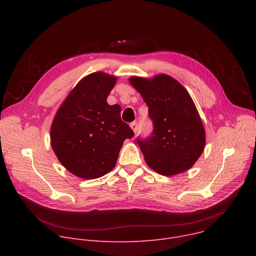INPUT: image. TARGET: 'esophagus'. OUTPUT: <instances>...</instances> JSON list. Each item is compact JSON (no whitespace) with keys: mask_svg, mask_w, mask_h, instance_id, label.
Instances as JSON below:
<instances>
[{"mask_svg":"<svg viewBox=\"0 0 256 256\" xmlns=\"http://www.w3.org/2000/svg\"><path fill=\"white\" fill-rule=\"evenodd\" d=\"M130 126L132 130H134V134H136V132H138V124H136V122H132Z\"/></svg>","mask_w":256,"mask_h":256,"instance_id":"esophagus-1","label":"esophagus"}]
</instances>
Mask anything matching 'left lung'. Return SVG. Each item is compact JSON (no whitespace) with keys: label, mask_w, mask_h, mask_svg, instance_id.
<instances>
[{"label":"left lung","mask_w":256,"mask_h":256,"mask_svg":"<svg viewBox=\"0 0 256 256\" xmlns=\"http://www.w3.org/2000/svg\"><path fill=\"white\" fill-rule=\"evenodd\" d=\"M130 83L149 107L153 122L152 134L136 138L148 166L165 176L192 168L204 149L206 132L186 89L165 74L132 77Z\"/></svg>","instance_id":"obj_1"}]
</instances>
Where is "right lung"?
<instances>
[{"mask_svg":"<svg viewBox=\"0 0 256 256\" xmlns=\"http://www.w3.org/2000/svg\"><path fill=\"white\" fill-rule=\"evenodd\" d=\"M116 83V77L102 72L86 76L68 95L52 124L56 156L80 178L95 179L112 171L124 140L134 136L120 118V106L106 101Z\"/></svg>","mask_w":256,"mask_h":256,"instance_id":"obj_1","label":"right lung"}]
</instances>
